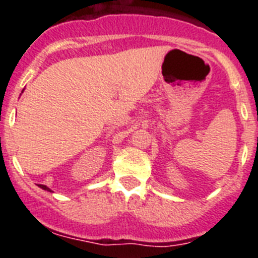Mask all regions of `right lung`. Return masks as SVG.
Here are the masks:
<instances>
[{
    "instance_id": "add662e5",
    "label": "right lung",
    "mask_w": 258,
    "mask_h": 258,
    "mask_svg": "<svg viewBox=\"0 0 258 258\" xmlns=\"http://www.w3.org/2000/svg\"><path fill=\"white\" fill-rule=\"evenodd\" d=\"M40 187L42 188V190H45V191H49V192H52V191L50 190V188L47 187V186H45V184H40Z\"/></svg>"
}]
</instances>
